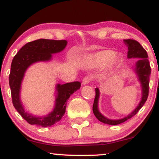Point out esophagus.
Here are the masks:
<instances>
[{
  "label": "esophagus",
  "mask_w": 159,
  "mask_h": 159,
  "mask_svg": "<svg viewBox=\"0 0 159 159\" xmlns=\"http://www.w3.org/2000/svg\"><path fill=\"white\" fill-rule=\"evenodd\" d=\"M92 81V78L90 77H88V76H85V77L83 78V80H82V84L85 85L89 84L90 82Z\"/></svg>",
  "instance_id": "34e87169"
}]
</instances>
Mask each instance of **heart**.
<instances>
[{"instance_id": "heart-1", "label": "heart", "mask_w": 159, "mask_h": 159, "mask_svg": "<svg viewBox=\"0 0 159 159\" xmlns=\"http://www.w3.org/2000/svg\"><path fill=\"white\" fill-rule=\"evenodd\" d=\"M120 57L112 50H101L87 55L85 59L87 66L98 68L106 64L107 69L111 70L119 63Z\"/></svg>"}]
</instances>
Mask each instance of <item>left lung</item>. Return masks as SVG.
Segmentation results:
<instances>
[{
    "instance_id": "left-lung-1",
    "label": "left lung",
    "mask_w": 159,
    "mask_h": 159,
    "mask_svg": "<svg viewBox=\"0 0 159 159\" xmlns=\"http://www.w3.org/2000/svg\"><path fill=\"white\" fill-rule=\"evenodd\" d=\"M125 44L127 45L128 49V58H135L137 62L135 63V73L138 75V80H139L140 84L142 87V97L140 100L139 105L138 107L133 111L130 114H129L125 117L120 120H110L107 119L105 116H103L101 113L99 112L98 108V98H99V90L98 88H96V96H95L93 105V111L96 117L102 123L108 124V125H118V124L123 123L126 121L133 116H134L139 110L143 107L144 103L147 101L149 95V76L151 74V68L149 61L148 60V54L147 52L141 45L138 42L134 39H124L123 40Z\"/></svg>"
}]
</instances>
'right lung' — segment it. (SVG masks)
<instances>
[{
    "mask_svg": "<svg viewBox=\"0 0 159 159\" xmlns=\"http://www.w3.org/2000/svg\"><path fill=\"white\" fill-rule=\"evenodd\" d=\"M67 45L66 40L39 39L25 44L16 54L11 63L9 83L12 104L19 114L30 125L52 126L62 119L66 108V101L74 92L81 87L79 81L57 84L55 105L53 111L44 116H35L25 111L20 98L21 84L27 69L33 63L48 61L52 54L61 52Z\"/></svg>",
    "mask_w": 159,
    "mask_h": 159,
    "instance_id": "right-lung-1",
    "label": "right lung"
}]
</instances>
